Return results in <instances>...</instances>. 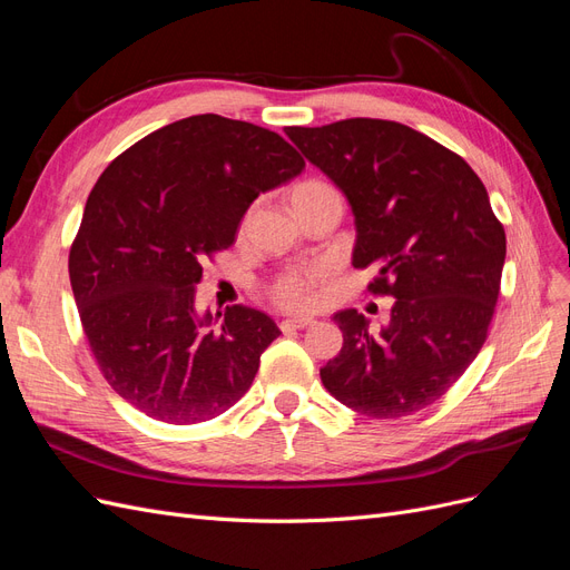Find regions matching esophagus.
Instances as JSON below:
<instances>
[{
	"instance_id": "obj_1",
	"label": "esophagus",
	"mask_w": 570,
	"mask_h": 570,
	"mask_svg": "<svg viewBox=\"0 0 570 570\" xmlns=\"http://www.w3.org/2000/svg\"><path fill=\"white\" fill-rule=\"evenodd\" d=\"M314 325V318H285L281 323V331L283 333H289V331H302V327H308Z\"/></svg>"
}]
</instances>
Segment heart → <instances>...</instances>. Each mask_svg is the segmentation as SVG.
Segmentation results:
<instances>
[{
  "label": "heart",
  "mask_w": 570,
  "mask_h": 570,
  "mask_svg": "<svg viewBox=\"0 0 570 570\" xmlns=\"http://www.w3.org/2000/svg\"><path fill=\"white\" fill-rule=\"evenodd\" d=\"M308 185H318V183H306ZM299 187V189H302ZM325 275L323 266H308V268H295L283 273L278 281L271 285V297L275 304H281L283 308H306L316 302V285Z\"/></svg>",
  "instance_id": "1"
}]
</instances>
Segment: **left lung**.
<instances>
[{"mask_svg": "<svg viewBox=\"0 0 570 570\" xmlns=\"http://www.w3.org/2000/svg\"><path fill=\"white\" fill-rule=\"evenodd\" d=\"M285 135L347 197L354 268H375L371 289L394 297L377 333L356 308L333 316L342 350L321 368L325 390L371 419L430 406L478 356L499 297L507 235L485 185L454 151L394 120Z\"/></svg>", "mask_w": 570, "mask_h": 570, "instance_id": "obj_1", "label": "left lung"}]
</instances>
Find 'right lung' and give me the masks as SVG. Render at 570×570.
Wrapping results in <instances>:
<instances>
[{
    "mask_svg": "<svg viewBox=\"0 0 570 570\" xmlns=\"http://www.w3.org/2000/svg\"><path fill=\"white\" fill-rule=\"evenodd\" d=\"M278 132L216 114L180 118L114 159L85 204L68 273L107 383L154 421L193 425L249 387L278 325L228 306L199 312L202 258L235 243L252 202L297 178Z\"/></svg>",
    "mask_w": 570,
    "mask_h": 570,
    "instance_id": "1",
    "label": "right lung"
}]
</instances>
